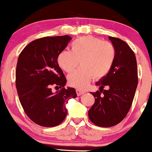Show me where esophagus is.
<instances>
[{
    "instance_id": "obj_1",
    "label": "esophagus",
    "mask_w": 152,
    "mask_h": 152,
    "mask_svg": "<svg viewBox=\"0 0 152 152\" xmlns=\"http://www.w3.org/2000/svg\"><path fill=\"white\" fill-rule=\"evenodd\" d=\"M76 94H77L78 96H81V94H84L85 93L84 91H83V90H81V89H76Z\"/></svg>"
}]
</instances>
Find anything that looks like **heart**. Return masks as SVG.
<instances>
[{"instance_id":"obj_1","label":"heart","mask_w":152,"mask_h":152,"mask_svg":"<svg viewBox=\"0 0 152 152\" xmlns=\"http://www.w3.org/2000/svg\"><path fill=\"white\" fill-rule=\"evenodd\" d=\"M115 58V47L99 38L85 36L71 43V51L63 50L58 56V63L63 71L71 73L79 65L81 67L68 76L73 87H86L93 77L101 79L110 71Z\"/></svg>"}]
</instances>
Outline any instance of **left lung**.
<instances>
[{"instance_id": "obj_1", "label": "left lung", "mask_w": 152, "mask_h": 152, "mask_svg": "<svg viewBox=\"0 0 152 152\" xmlns=\"http://www.w3.org/2000/svg\"><path fill=\"white\" fill-rule=\"evenodd\" d=\"M115 49V58L110 71L96 83L99 91L91 92L94 104L88 112L96 126L112 127L127 115L138 85L136 56L128 45L119 38L109 37ZM107 86L108 89H104Z\"/></svg>"}]
</instances>
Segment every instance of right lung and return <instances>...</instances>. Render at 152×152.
I'll return each instance as SVG.
<instances>
[{"mask_svg": "<svg viewBox=\"0 0 152 152\" xmlns=\"http://www.w3.org/2000/svg\"><path fill=\"white\" fill-rule=\"evenodd\" d=\"M68 35L46 37L31 42L20 53L16 69L19 101L30 119L43 127H54L67 115L66 104L77 96L73 88L65 89L66 79L58 63L68 45ZM55 86L58 90L51 91Z\"/></svg>", "mask_w": 152, "mask_h": 152, "instance_id": "right-lung-1", "label": "right lung"}]
</instances>
